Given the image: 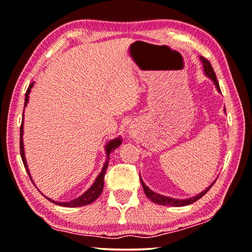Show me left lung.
<instances>
[{
	"label": "left lung",
	"instance_id": "8db88e82",
	"mask_svg": "<svg viewBox=\"0 0 252 252\" xmlns=\"http://www.w3.org/2000/svg\"><path fill=\"white\" fill-rule=\"evenodd\" d=\"M201 62H202V65H204V71H205V74L207 76L208 78H210L213 80L214 84H215L216 88L219 92L220 93V85H219V81H217V78H216V74H215V71H214L212 64H210L208 60H206L205 58H200ZM140 181H141V185L142 188H144V191H145V194L147 196V198H149L150 200L153 202H155V204H158V205H162V206H172V207H181V206H187V205H190V204H193L194 201H197L198 199H200L202 196H205L206 193L208 192L210 188L213 187L214 181L212 185H210L207 189L202 191L197 196H194L192 198H188V199H175V198H171V197H166V196H162V194L159 193H156L154 192L153 190H150L149 188L145 185L144 181H142V179L140 178Z\"/></svg>",
	"mask_w": 252,
	"mask_h": 252
}]
</instances>
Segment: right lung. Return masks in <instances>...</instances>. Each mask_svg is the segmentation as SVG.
I'll return each mask as SVG.
<instances>
[{"instance_id": "right-lung-1", "label": "right lung", "mask_w": 252, "mask_h": 252, "mask_svg": "<svg viewBox=\"0 0 252 252\" xmlns=\"http://www.w3.org/2000/svg\"><path fill=\"white\" fill-rule=\"evenodd\" d=\"M33 86V82L29 85V87L27 89V93H26V97H25V107L26 105H27L28 100H29V93L30 90H32ZM22 118H24V114H22ZM22 136H24V119H22V122H21V126H20V154H21V159L22 162H24L25 165V168L27 170V173L29 175L30 180H32V182L33 183L32 179V175L29 173V170H28V166H27V162H26V157H25V148H24V140H22ZM121 145V139L116 138L113 139V140L108 141L106 144V156H107V159L106 162H105L104 166H103V170L100 172L99 175L97 176L95 182L93 183V186L89 188V189L86 191L85 193H82L80 197H78L76 199H73V200L71 201H67V202H60V201H55V200H52V199L47 198L48 200L53 202V204L56 205H60V206H63V207H80V206H86V205H89L92 204L93 201H95L97 198L100 196V193H102L103 191V188H104V176H105V172L107 170V166H108V156H110L111 152H113L115 148H118L119 146ZM35 185V183H33Z\"/></svg>"}]
</instances>
